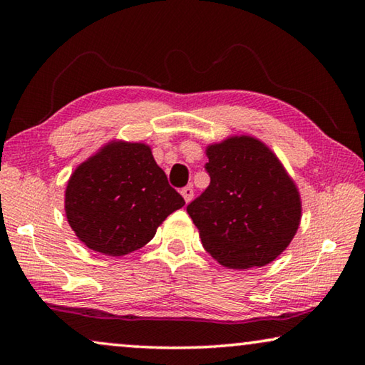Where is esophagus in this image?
Listing matches in <instances>:
<instances>
[{
  "label": "esophagus",
  "mask_w": 365,
  "mask_h": 365,
  "mask_svg": "<svg viewBox=\"0 0 365 365\" xmlns=\"http://www.w3.org/2000/svg\"><path fill=\"white\" fill-rule=\"evenodd\" d=\"M182 196H183V200H185V202H190L191 200H193V188L191 187H185V188H182Z\"/></svg>",
  "instance_id": "obj_1"
}]
</instances>
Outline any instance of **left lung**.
Segmentation results:
<instances>
[{
  "label": "left lung",
  "mask_w": 365,
  "mask_h": 365,
  "mask_svg": "<svg viewBox=\"0 0 365 365\" xmlns=\"http://www.w3.org/2000/svg\"><path fill=\"white\" fill-rule=\"evenodd\" d=\"M206 156L211 183L187 207L202 248L228 269L264 267L298 232V187L277 154L250 135L209 145Z\"/></svg>",
  "instance_id": "8db88e82"
}]
</instances>
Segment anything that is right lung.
Listing matches in <instances>:
<instances>
[{
	"label": "right lung",
	"instance_id": "1",
	"mask_svg": "<svg viewBox=\"0 0 365 365\" xmlns=\"http://www.w3.org/2000/svg\"><path fill=\"white\" fill-rule=\"evenodd\" d=\"M185 201L146 143L113 140L72 172L64 193L67 222L86 248L123 256L151 242Z\"/></svg>",
	"mask_w": 365,
	"mask_h": 365
}]
</instances>
